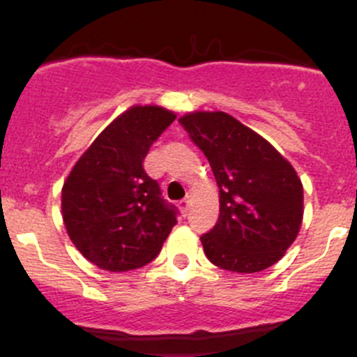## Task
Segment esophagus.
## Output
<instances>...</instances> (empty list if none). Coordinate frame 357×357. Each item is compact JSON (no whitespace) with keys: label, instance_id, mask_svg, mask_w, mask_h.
I'll return each instance as SVG.
<instances>
[{"label":"esophagus","instance_id":"esophagus-1","mask_svg":"<svg viewBox=\"0 0 357 357\" xmlns=\"http://www.w3.org/2000/svg\"><path fill=\"white\" fill-rule=\"evenodd\" d=\"M179 211H181V214L186 218V214H188V211H190V199H188V197L179 202Z\"/></svg>","mask_w":357,"mask_h":357}]
</instances>
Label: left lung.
I'll use <instances>...</instances> for the list:
<instances>
[{
	"label": "left lung",
	"mask_w": 357,
	"mask_h": 357,
	"mask_svg": "<svg viewBox=\"0 0 357 357\" xmlns=\"http://www.w3.org/2000/svg\"><path fill=\"white\" fill-rule=\"evenodd\" d=\"M179 124L207 157L219 186V219L200 236L208 261L233 273L278 262L304 214V190L290 162L225 112H192Z\"/></svg>",
	"instance_id": "obj_1"
}]
</instances>
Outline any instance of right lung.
<instances>
[{
	"mask_svg": "<svg viewBox=\"0 0 357 357\" xmlns=\"http://www.w3.org/2000/svg\"><path fill=\"white\" fill-rule=\"evenodd\" d=\"M174 119L162 107H131L100 132L63 183L68 236L98 268L121 273L149 264L178 222V208L143 169Z\"/></svg>",
	"mask_w": 357,
	"mask_h": 357,
	"instance_id": "right-lung-1",
	"label": "right lung"
}]
</instances>
